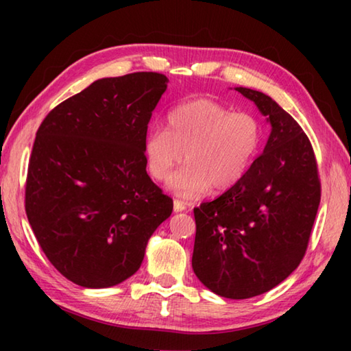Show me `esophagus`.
I'll return each mask as SVG.
<instances>
[{
  "instance_id": "esophagus-1",
  "label": "esophagus",
  "mask_w": 351,
  "mask_h": 351,
  "mask_svg": "<svg viewBox=\"0 0 351 351\" xmlns=\"http://www.w3.org/2000/svg\"><path fill=\"white\" fill-rule=\"evenodd\" d=\"M186 209H187V204L184 203V201H181V199L173 201V210L175 212H184Z\"/></svg>"
}]
</instances>
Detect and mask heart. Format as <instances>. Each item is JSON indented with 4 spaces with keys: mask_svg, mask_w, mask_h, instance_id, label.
Here are the masks:
<instances>
[{
    "mask_svg": "<svg viewBox=\"0 0 351 351\" xmlns=\"http://www.w3.org/2000/svg\"><path fill=\"white\" fill-rule=\"evenodd\" d=\"M263 144L260 119L246 111L232 112L212 99L176 105L165 117V130L150 128L144 138L147 170L164 181L176 165H186L169 180L171 192L195 198L210 187L235 186L251 167Z\"/></svg>",
    "mask_w": 351,
    "mask_h": 351,
    "instance_id": "1",
    "label": "heart"
}]
</instances>
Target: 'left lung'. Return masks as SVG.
<instances>
[{
    "label": "left lung",
    "instance_id": "8db88e82",
    "mask_svg": "<svg viewBox=\"0 0 351 351\" xmlns=\"http://www.w3.org/2000/svg\"><path fill=\"white\" fill-rule=\"evenodd\" d=\"M271 125L265 150L246 175L195 207L192 268L226 299H249L282 283L304 258L320 203L310 139L269 96L235 88Z\"/></svg>",
    "mask_w": 351,
    "mask_h": 351
}]
</instances>
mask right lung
Listing matches in <instances>:
<instances>
[{
    "mask_svg": "<svg viewBox=\"0 0 351 351\" xmlns=\"http://www.w3.org/2000/svg\"><path fill=\"white\" fill-rule=\"evenodd\" d=\"M167 83L158 73L99 79L57 105L38 128L26 215L47 260L83 288L132 277L173 210L147 175L142 148Z\"/></svg>",
    "mask_w": 351,
    "mask_h": 351,
    "instance_id": "right-lung-1",
    "label": "right lung"
}]
</instances>
